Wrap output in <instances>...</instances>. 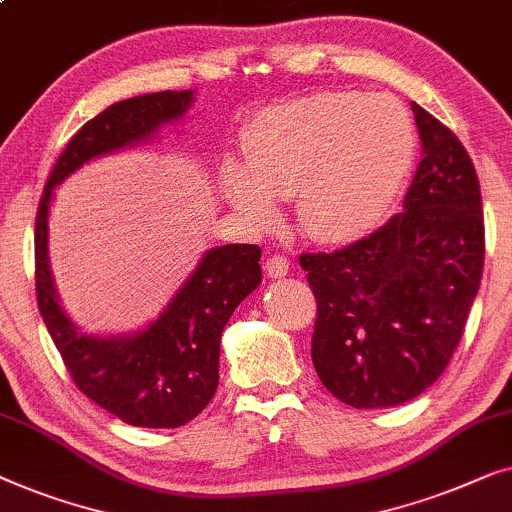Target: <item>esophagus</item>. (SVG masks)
Segmentation results:
<instances>
[{
	"label": "esophagus",
	"mask_w": 512,
	"mask_h": 512,
	"mask_svg": "<svg viewBox=\"0 0 512 512\" xmlns=\"http://www.w3.org/2000/svg\"><path fill=\"white\" fill-rule=\"evenodd\" d=\"M264 271H266V276H271V278H283V276H287V271H290V259L283 255L266 257Z\"/></svg>",
	"instance_id": "esophagus-1"
}]
</instances>
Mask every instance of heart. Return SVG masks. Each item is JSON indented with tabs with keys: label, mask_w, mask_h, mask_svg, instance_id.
<instances>
[{
	"label": "heart",
	"mask_w": 512,
	"mask_h": 512,
	"mask_svg": "<svg viewBox=\"0 0 512 512\" xmlns=\"http://www.w3.org/2000/svg\"><path fill=\"white\" fill-rule=\"evenodd\" d=\"M229 160L222 194L257 227L278 218L276 199L297 197V218L315 241L341 243L371 232L413 174L417 136L392 95L320 92L257 115Z\"/></svg>",
	"instance_id": "obj_1"
}]
</instances>
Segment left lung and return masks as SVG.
Returning a JSON list of instances; mask_svg holds the SVG:
<instances>
[{
	"label": "left lung",
	"mask_w": 512,
	"mask_h": 512,
	"mask_svg": "<svg viewBox=\"0 0 512 512\" xmlns=\"http://www.w3.org/2000/svg\"><path fill=\"white\" fill-rule=\"evenodd\" d=\"M410 106L424 157L403 213L348 248L299 257L318 301L313 366L352 408L399 406L441 378L485 264L471 157L441 120Z\"/></svg>",
	"instance_id": "1"
}]
</instances>
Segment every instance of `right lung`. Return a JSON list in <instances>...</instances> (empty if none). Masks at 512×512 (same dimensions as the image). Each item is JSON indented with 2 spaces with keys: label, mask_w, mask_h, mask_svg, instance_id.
<instances>
[{
  "label": "right lung",
  "mask_w": 512,
  "mask_h": 512,
  "mask_svg": "<svg viewBox=\"0 0 512 512\" xmlns=\"http://www.w3.org/2000/svg\"><path fill=\"white\" fill-rule=\"evenodd\" d=\"M192 90L125 99L85 122L57 157L37 211V301L55 348L78 390L132 427L176 429L197 417L218 390L220 336L236 306L262 283V250L229 243L208 250L160 318L125 336L78 331L57 299L48 264V213L53 187L99 155L153 139L181 120Z\"/></svg>",
  "instance_id": "add662e5"
}]
</instances>
